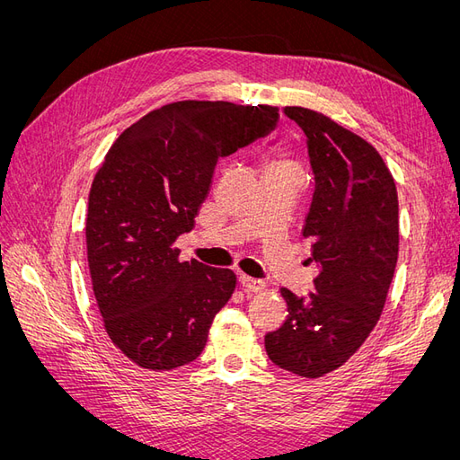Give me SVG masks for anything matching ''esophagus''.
Returning a JSON list of instances; mask_svg holds the SVG:
<instances>
[{
    "mask_svg": "<svg viewBox=\"0 0 460 460\" xmlns=\"http://www.w3.org/2000/svg\"><path fill=\"white\" fill-rule=\"evenodd\" d=\"M240 286L245 289V291H262L264 289V282L262 280H257V278H252V276H245V274H240Z\"/></svg>",
    "mask_w": 460,
    "mask_h": 460,
    "instance_id": "34e87169",
    "label": "esophagus"
}]
</instances>
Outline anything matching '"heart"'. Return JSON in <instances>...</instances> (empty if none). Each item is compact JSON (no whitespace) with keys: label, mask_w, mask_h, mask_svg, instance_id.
<instances>
[{"label":"heart","mask_w":460,"mask_h":460,"mask_svg":"<svg viewBox=\"0 0 460 460\" xmlns=\"http://www.w3.org/2000/svg\"><path fill=\"white\" fill-rule=\"evenodd\" d=\"M276 166H286V169H294V171H297V169H296V164H294V163H289V161H280V163H278Z\"/></svg>","instance_id":"1"}]
</instances>
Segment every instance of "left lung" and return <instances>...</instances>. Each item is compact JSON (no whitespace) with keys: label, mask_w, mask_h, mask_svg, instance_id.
I'll return each mask as SVG.
<instances>
[{"label":"left lung","mask_w":460,"mask_h":460,"mask_svg":"<svg viewBox=\"0 0 460 460\" xmlns=\"http://www.w3.org/2000/svg\"><path fill=\"white\" fill-rule=\"evenodd\" d=\"M307 136L314 191L303 235L318 267L314 291L282 288L286 323L264 336L274 365L318 378L349 358L378 323L399 253L392 172L363 137L313 109L282 107Z\"/></svg>","instance_id":"obj_1"}]
</instances>
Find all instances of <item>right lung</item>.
<instances>
[{
    "label": "right lung",
    "instance_id": "right-lung-1",
    "mask_svg": "<svg viewBox=\"0 0 460 460\" xmlns=\"http://www.w3.org/2000/svg\"><path fill=\"white\" fill-rule=\"evenodd\" d=\"M278 120L270 105L176 102L109 149L88 199V264L109 338L136 365L171 370L201 355L235 276L180 262L174 242L193 228L218 161L267 137Z\"/></svg>",
    "mask_w": 460,
    "mask_h": 460
}]
</instances>
